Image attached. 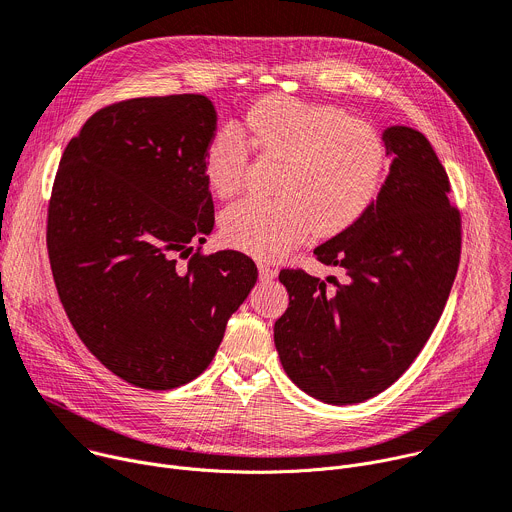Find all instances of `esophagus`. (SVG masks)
I'll return each instance as SVG.
<instances>
[{
  "mask_svg": "<svg viewBox=\"0 0 512 512\" xmlns=\"http://www.w3.org/2000/svg\"><path fill=\"white\" fill-rule=\"evenodd\" d=\"M277 277V271L265 263H259V280L261 282H273Z\"/></svg>",
  "mask_w": 512,
  "mask_h": 512,
  "instance_id": "34e87169",
  "label": "esophagus"
}]
</instances>
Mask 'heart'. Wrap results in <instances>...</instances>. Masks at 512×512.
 Instances as JSON below:
<instances>
[{"instance_id":"b5f03b06","label":"heart","mask_w":512,"mask_h":512,"mask_svg":"<svg viewBox=\"0 0 512 512\" xmlns=\"http://www.w3.org/2000/svg\"><path fill=\"white\" fill-rule=\"evenodd\" d=\"M249 143L284 159L275 198H247L222 214L224 239L249 255L273 259L314 228L333 235L376 200L388 167L380 134L335 106L267 96L247 118ZM249 143L237 126L220 128L206 151V177L220 198L237 196L247 177Z\"/></svg>"}]
</instances>
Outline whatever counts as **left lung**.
Wrapping results in <instances>:
<instances>
[{
    "mask_svg": "<svg viewBox=\"0 0 512 512\" xmlns=\"http://www.w3.org/2000/svg\"><path fill=\"white\" fill-rule=\"evenodd\" d=\"M390 173L378 198L314 249L345 280L282 269L290 304L273 341L288 378L327 404H357L392 386L429 341L461 253V220L431 143L410 126L382 134Z\"/></svg>",
    "mask_w": 512,
    "mask_h": 512,
    "instance_id": "8db88e82",
    "label": "left lung"
}]
</instances>
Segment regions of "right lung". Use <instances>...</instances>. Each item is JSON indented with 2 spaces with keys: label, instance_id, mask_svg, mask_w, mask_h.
Returning <instances> with one entry per match:
<instances>
[{
  "label": "right lung",
  "instance_id": "right-lung-1",
  "mask_svg": "<svg viewBox=\"0 0 512 512\" xmlns=\"http://www.w3.org/2000/svg\"><path fill=\"white\" fill-rule=\"evenodd\" d=\"M206 96L134 98L102 108L71 138L55 177L46 247L83 345L145 390L198 378L257 282L239 251L192 255L214 226Z\"/></svg>",
  "mask_w": 512,
  "mask_h": 512
}]
</instances>
